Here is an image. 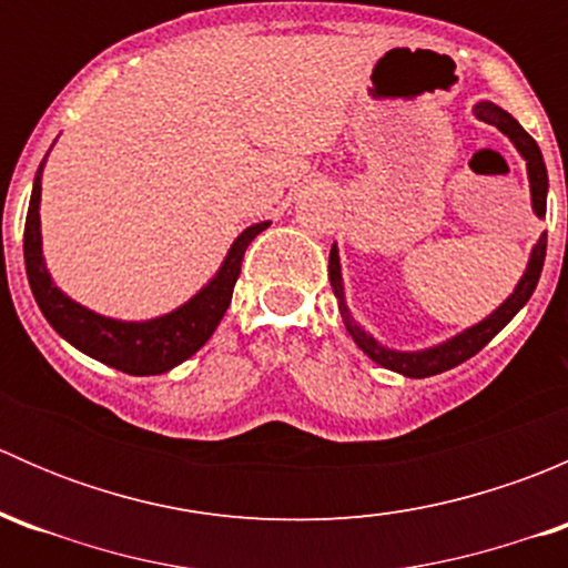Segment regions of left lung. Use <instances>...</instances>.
Segmentation results:
<instances>
[{
	"label": "left lung",
	"mask_w": 568,
	"mask_h": 568,
	"mask_svg": "<svg viewBox=\"0 0 568 568\" xmlns=\"http://www.w3.org/2000/svg\"><path fill=\"white\" fill-rule=\"evenodd\" d=\"M475 114H478L484 123L497 125V129H500L503 134H506L508 140L517 145V151L523 153L525 162H528L532 211H536L538 216L547 214V186H549L547 168H544V156H541V151H538L536 140H532L528 131H525L523 125H519L517 120L506 112V109L491 104V101H480V104H475ZM544 255H547V233H544V236L538 239L536 247H532L528 268H525L523 280H519V285L514 288V294L508 296V300L503 302V305L497 307L491 316H486L480 324L464 329L462 335L439 343V346L426 348V352H393V348H385L382 343H376L374 337H371L368 332L357 324V321L352 318V313H348V307H346V300H343L341 257H337L335 247L329 250V283H332V291H335V296H337V307H341L343 324H346L348 335L354 337V343H357V346L363 348V352L368 354L374 363H379L382 368H390V371H395V374L409 376V379H426V376H437V374H443V371H450V368H456V365L467 363V359L475 357V354H478L480 348H484L486 343H489L491 337H495L497 332L508 324V321L523 311L525 302H528L532 296V291H536L538 277H541Z\"/></svg>",
	"instance_id": "8db88e82"
}]
</instances>
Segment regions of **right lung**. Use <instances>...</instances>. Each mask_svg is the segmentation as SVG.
Returning a JSON list of instances; mask_svg holds the SVG:
<instances>
[{"instance_id": "add662e5", "label": "right lung", "mask_w": 568, "mask_h": 568, "mask_svg": "<svg viewBox=\"0 0 568 568\" xmlns=\"http://www.w3.org/2000/svg\"><path fill=\"white\" fill-rule=\"evenodd\" d=\"M40 173H43V162H40L36 186H32L30 211H27L24 225V263L27 277H30L32 296H36L40 313L45 321L65 337L71 346L84 352L88 357L99 359V363L112 365V368L123 371L131 376H156L168 374L170 368L181 365L183 359L192 357L220 326L225 316L227 305H231L233 285H236L239 272H242V257L247 252L250 242L268 227V222H257L247 227L242 236L233 242L227 252L225 263L216 272V277L200 291L197 296L181 305L178 311L168 313L162 318L151 321H118L99 316V313L88 311L71 296L62 294L54 283H51L49 272H45L43 252H40Z\"/></svg>"}]
</instances>
